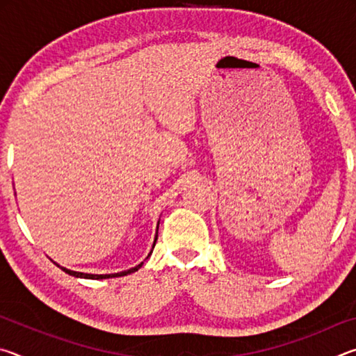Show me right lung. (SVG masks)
<instances>
[{"label":"right lung","instance_id":"1","mask_svg":"<svg viewBox=\"0 0 356 356\" xmlns=\"http://www.w3.org/2000/svg\"><path fill=\"white\" fill-rule=\"evenodd\" d=\"M159 225H160V220H159V222H156V232H155V238H154L152 250H154V246H155L156 237H159ZM152 250H150V252H149L146 259H149V257H150V254H152ZM55 264H56V262H55ZM143 264H144V262L138 264L136 267H134V268L124 270V272H119V273H110V275H91V273H81V272H74V270H69V268H65V267H61V265H59V264H56V265H58L59 268L63 270V272H65V273L70 275V276H75V278H84V280H108V278H116V276H125V275L135 273V272H138V270H140V268L143 267Z\"/></svg>","mask_w":356,"mask_h":356}]
</instances>
